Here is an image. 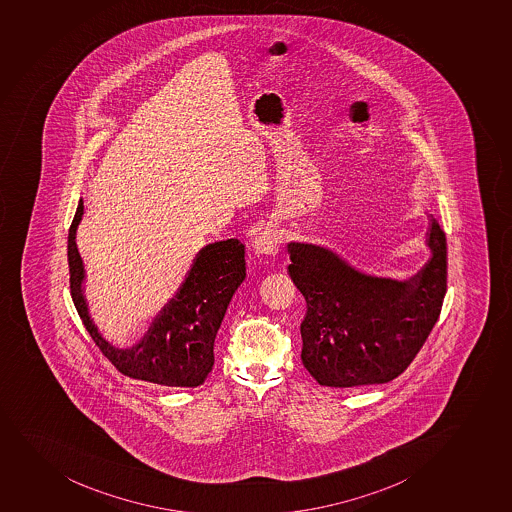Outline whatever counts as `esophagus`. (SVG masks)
<instances>
[{
	"mask_svg": "<svg viewBox=\"0 0 512 512\" xmlns=\"http://www.w3.org/2000/svg\"><path fill=\"white\" fill-rule=\"evenodd\" d=\"M278 243L280 237L275 227H264L263 231H259L253 239L254 253L261 256H273L278 251Z\"/></svg>",
	"mask_w": 512,
	"mask_h": 512,
	"instance_id": "obj_1",
	"label": "esophagus"
}]
</instances>
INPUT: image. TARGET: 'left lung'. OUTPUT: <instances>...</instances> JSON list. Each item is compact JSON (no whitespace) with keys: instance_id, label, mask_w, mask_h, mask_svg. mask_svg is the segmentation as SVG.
<instances>
[{"instance_id":"obj_1","label":"left lung","mask_w":512,"mask_h":512,"mask_svg":"<svg viewBox=\"0 0 512 512\" xmlns=\"http://www.w3.org/2000/svg\"><path fill=\"white\" fill-rule=\"evenodd\" d=\"M425 246L426 263L398 280L359 269L323 244H286L288 273L307 302L303 366L320 386L393 381L415 359L447 291V237L433 216Z\"/></svg>"}]
</instances>
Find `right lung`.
Listing matches in <instances>:
<instances>
[{
  "instance_id": "obj_1",
  "label": "right lung",
  "mask_w": 512,
  "mask_h": 512,
  "mask_svg": "<svg viewBox=\"0 0 512 512\" xmlns=\"http://www.w3.org/2000/svg\"><path fill=\"white\" fill-rule=\"evenodd\" d=\"M84 217L79 200L67 243L70 293L82 323L104 356L126 376L168 388H197L214 366V340L231 298L246 278L244 244L237 239L205 244L192 259L182 283L151 318L140 340L116 347L92 322L82 291L86 269L77 249V227Z\"/></svg>"
}]
</instances>
